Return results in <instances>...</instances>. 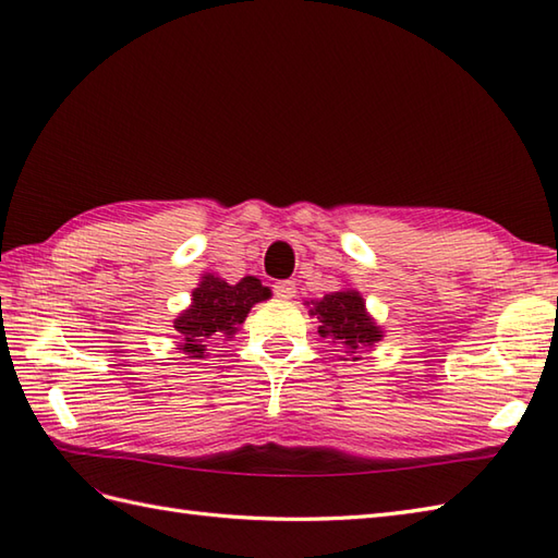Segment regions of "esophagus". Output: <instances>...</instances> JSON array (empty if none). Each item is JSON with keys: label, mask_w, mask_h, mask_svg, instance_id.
<instances>
[{"label": "esophagus", "mask_w": 558, "mask_h": 558, "mask_svg": "<svg viewBox=\"0 0 558 558\" xmlns=\"http://www.w3.org/2000/svg\"><path fill=\"white\" fill-rule=\"evenodd\" d=\"M274 292H276V296H280V300H292V296L296 294V284L292 280H278L274 284Z\"/></svg>", "instance_id": "1"}]
</instances>
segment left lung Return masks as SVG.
Returning a JSON list of instances; mask_svg holds the SVG:
<instances>
[{
	"label": "left lung",
	"mask_w": 558,
	"mask_h": 558,
	"mask_svg": "<svg viewBox=\"0 0 558 558\" xmlns=\"http://www.w3.org/2000/svg\"><path fill=\"white\" fill-rule=\"evenodd\" d=\"M308 314L318 318V335L340 344L349 359L359 361L361 352H371L385 338L383 326L368 314L364 294L354 288L330 292L323 300L306 302Z\"/></svg>",
	"instance_id": "8db88e82"
}]
</instances>
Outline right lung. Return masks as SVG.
<instances>
[{
	"mask_svg": "<svg viewBox=\"0 0 558 558\" xmlns=\"http://www.w3.org/2000/svg\"><path fill=\"white\" fill-rule=\"evenodd\" d=\"M270 300V290L254 276H244L230 284L214 274H204L192 290V302L173 320L178 330L175 349L185 359L209 356V342L232 338L247 318L254 304Z\"/></svg>",
	"mask_w": 558,
	"mask_h": 558,
	"instance_id": "right-lung-1",
	"label": "right lung"
}]
</instances>
